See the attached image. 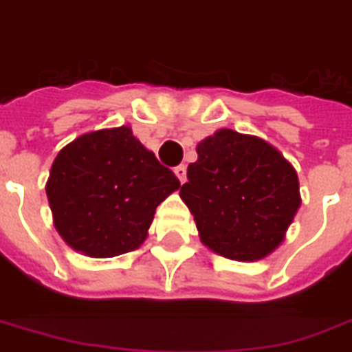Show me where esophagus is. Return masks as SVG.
I'll list each match as a JSON object with an SVG mask.
<instances>
[{
    "mask_svg": "<svg viewBox=\"0 0 352 352\" xmlns=\"http://www.w3.org/2000/svg\"><path fill=\"white\" fill-rule=\"evenodd\" d=\"M174 174H176L179 182L184 184V182H186V178H187V166L186 165H178L176 168H174Z\"/></svg>",
    "mask_w": 352,
    "mask_h": 352,
    "instance_id": "34e87169",
    "label": "esophagus"
}]
</instances>
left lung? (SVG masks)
Wrapping results in <instances>:
<instances>
[{"mask_svg": "<svg viewBox=\"0 0 352 352\" xmlns=\"http://www.w3.org/2000/svg\"><path fill=\"white\" fill-rule=\"evenodd\" d=\"M179 197L206 247L237 261H256L278 247L300 208L292 163L269 142L219 129L198 142Z\"/></svg>", "mask_w": 352, "mask_h": 352, "instance_id": "1", "label": "left lung"}]
</instances>
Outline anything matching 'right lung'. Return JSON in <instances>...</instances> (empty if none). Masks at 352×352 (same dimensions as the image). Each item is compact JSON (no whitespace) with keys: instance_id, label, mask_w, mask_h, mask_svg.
Here are the masks:
<instances>
[{"instance_id":"1","label":"right lung","mask_w":352,"mask_h":352,"mask_svg":"<svg viewBox=\"0 0 352 352\" xmlns=\"http://www.w3.org/2000/svg\"><path fill=\"white\" fill-rule=\"evenodd\" d=\"M179 187L170 168L131 128L98 129L55 157L46 184L59 236L91 258H113L142 245L155 208Z\"/></svg>"}]
</instances>
